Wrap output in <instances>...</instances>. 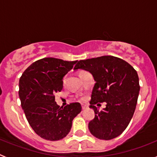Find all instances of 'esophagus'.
Returning a JSON list of instances; mask_svg holds the SVG:
<instances>
[{"label": "esophagus", "mask_w": 157, "mask_h": 157, "mask_svg": "<svg viewBox=\"0 0 157 157\" xmlns=\"http://www.w3.org/2000/svg\"><path fill=\"white\" fill-rule=\"evenodd\" d=\"M89 108V106L87 105H82V110H85V109H87Z\"/></svg>", "instance_id": "1"}]
</instances>
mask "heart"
Masks as SVG:
<instances>
[{
	"instance_id": "obj_1",
	"label": "heart",
	"mask_w": 157,
	"mask_h": 157,
	"mask_svg": "<svg viewBox=\"0 0 157 157\" xmlns=\"http://www.w3.org/2000/svg\"><path fill=\"white\" fill-rule=\"evenodd\" d=\"M82 72H84V71H80V72H79V75L82 74ZM64 81H65V77L63 78V82H64Z\"/></svg>"
}]
</instances>
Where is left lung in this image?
I'll use <instances>...</instances> for the list:
<instances>
[{
    "mask_svg": "<svg viewBox=\"0 0 157 157\" xmlns=\"http://www.w3.org/2000/svg\"><path fill=\"white\" fill-rule=\"evenodd\" d=\"M76 63L75 70L88 71L96 82L90 101L95 117L89 123V130L99 139L116 138L127 128L135 111L140 90L138 73L130 63L113 56ZM102 102H106V108L99 112L95 105Z\"/></svg>",
    "mask_w": 157,
    "mask_h": 157,
    "instance_id": "1",
    "label": "left lung"
}]
</instances>
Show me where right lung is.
<instances>
[{
    "instance_id": "add662e5",
    "label": "right lung",
    "mask_w": 157,
    "mask_h": 157,
    "mask_svg": "<svg viewBox=\"0 0 157 157\" xmlns=\"http://www.w3.org/2000/svg\"><path fill=\"white\" fill-rule=\"evenodd\" d=\"M76 62L43 58L29 66L20 77L19 96L22 109L32 129L44 139L58 141L65 138L74 118L82 111L78 102L63 108L55 101V94L63 88V77Z\"/></svg>"
}]
</instances>
